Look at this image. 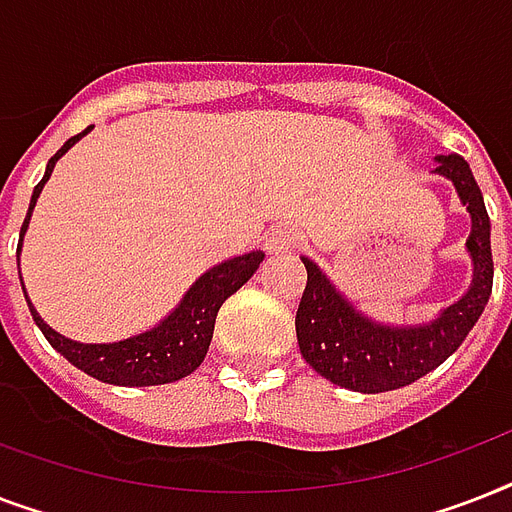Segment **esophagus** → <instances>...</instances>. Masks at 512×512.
Returning <instances> with one entry per match:
<instances>
[{
	"instance_id": "34e87169",
	"label": "esophagus",
	"mask_w": 512,
	"mask_h": 512,
	"mask_svg": "<svg viewBox=\"0 0 512 512\" xmlns=\"http://www.w3.org/2000/svg\"><path fill=\"white\" fill-rule=\"evenodd\" d=\"M297 244V231L295 228H289V225H276L268 231L265 236V249L273 252V255H279V252H287L289 247H295Z\"/></svg>"
}]
</instances>
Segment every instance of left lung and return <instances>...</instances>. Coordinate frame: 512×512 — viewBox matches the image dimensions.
<instances>
[{
  "label": "left lung",
  "mask_w": 512,
  "mask_h": 512,
  "mask_svg": "<svg viewBox=\"0 0 512 512\" xmlns=\"http://www.w3.org/2000/svg\"><path fill=\"white\" fill-rule=\"evenodd\" d=\"M438 175L449 177L468 204L473 231L468 252L473 257V287L449 305L436 321L422 327L374 324L337 292L319 265L303 257L308 284L297 308L295 327L300 353L308 364L340 388L358 393H385L404 388L441 366L460 348L484 313L494 281L492 223L470 164L457 154L438 156Z\"/></svg>",
  "instance_id": "obj_1"
}]
</instances>
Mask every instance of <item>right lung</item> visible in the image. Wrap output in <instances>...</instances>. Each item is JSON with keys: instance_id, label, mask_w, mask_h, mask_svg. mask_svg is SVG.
<instances>
[{"instance_id": "right-lung-1", "label": "right lung", "mask_w": 512, "mask_h": 512, "mask_svg": "<svg viewBox=\"0 0 512 512\" xmlns=\"http://www.w3.org/2000/svg\"><path fill=\"white\" fill-rule=\"evenodd\" d=\"M90 127L74 138L66 140V146L60 148L58 154L52 156L47 162V172L36 183L34 196H31V204H28L26 220H23V228H20V244H23V233H26L28 217H31V209H34L39 193H42L44 183L50 180L52 167L58 162L60 156L66 154L68 148L74 146L76 140L87 135ZM263 252H249V255L233 257V260H225V263L215 265L212 271H207L201 276L188 295L183 297V303L177 305L175 311L167 316V319L154 327L151 332H143V335H135L130 340L122 342H103V345H84V342H74L68 337L58 335L55 329H50L42 321V316L34 311V305L26 303L31 308V316H34L36 327L42 329V335L47 337L52 348L58 350L60 356L68 358L76 369H82L90 377L100 382H108V385H122V388H143V385H164V382L183 380L193 369H199V364L207 356L209 340H212V332H215V319L220 305L228 300V297L241 289L252 279V273L260 268L263 263ZM23 284V279H20Z\"/></svg>"}]
</instances>
